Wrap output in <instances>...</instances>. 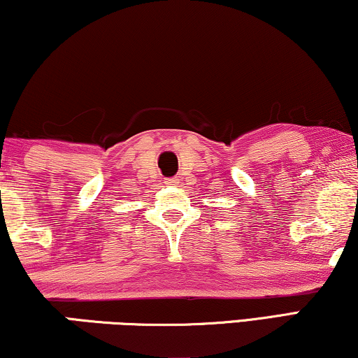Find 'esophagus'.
I'll list each match as a JSON object with an SVG mask.
<instances>
[{
  "instance_id": "obj_1",
  "label": "esophagus",
  "mask_w": 358,
  "mask_h": 358,
  "mask_svg": "<svg viewBox=\"0 0 358 358\" xmlns=\"http://www.w3.org/2000/svg\"><path fill=\"white\" fill-rule=\"evenodd\" d=\"M165 183L170 185V186H173V185H177L178 181H177V178H167V180H165Z\"/></svg>"
}]
</instances>
